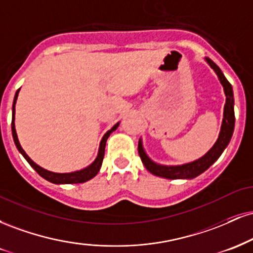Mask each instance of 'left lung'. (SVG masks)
Returning <instances> with one entry per match:
<instances>
[{"instance_id": "8db88e82", "label": "left lung", "mask_w": 253, "mask_h": 253, "mask_svg": "<svg viewBox=\"0 0 253 253\" xmlns=\"http://www.w3.org/2000/svg\"><path fill=\"white\" fill-rule=\"evenodd\" d=\"M208 64L211 65V68L215 71V74L219 77L220 83L222 84L223 90H225L226 94V104H225V110H223V120H222V126H221V132H220L219 138H217L216 143L214 144V146L206 153L202 158L197 159L195 162H191V163L183 164V165H176V167H168V165H159L152 162L149 157L146 156L145 151L143 149V145L141 141L139 140L138 144V152L140 156L141 162L145 165L147 170L150 171L152 175L164 177V178L169 179H190L194 177L201 175L202 172H205L208 168L211 167L214 162L221 156L223 150L226 149L229 140H231L232 134H233L234 129V98H233V90H232L231 83L226 80V77L223 76L222 71L220 70L219 66L216 65L213 60H211L210 58H206Z\"/></svg>"}]
</instances>
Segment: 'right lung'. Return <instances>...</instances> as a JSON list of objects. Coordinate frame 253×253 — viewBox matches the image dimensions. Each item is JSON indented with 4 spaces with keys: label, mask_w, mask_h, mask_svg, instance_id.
Here are the masks:
<instances>
[{
    "label": "right lung",
    "mask_w": 253,
    "mask_h": 253,
    "mask_svg": "<svg viewBox=\"0 0 253 253\" xmlns=\"http://www.w3.org/2000/svg\"><path fill=\"white\" fill-rule=\"evenodd\" d=\"M20 89H17L15 97H14V102H13V117H11V133H13V138H14V143H15L17 150L20 151L22 156L25 157L26 161L30 163V165L33 168L34 170L39 173L42 178L47 179L48 182L54 183V184H72V183H84L89 179H91L92 177H95L97 175V172L101 169V165H102V161H103V157H104V147H106V143H107V139L110 135V133L113 130H115L118 128L119 123L117 125L113 126L112 129H109L106 134L103 135L102 140L100 143V149H98V155L96 157L94 162L89 165L88 168L85 169L80 170V171H75V172H68V173H57V172H52V171L45 170L42 169V167L34 163L33 161L26 155V152L24 151V149L21 147V145L19 143V139H17V134H16V130H15V124H14V120H15V103L17 100V95H19Z\"/></svg>",
    "instance_id": "obj_1"
}]
</instances>
